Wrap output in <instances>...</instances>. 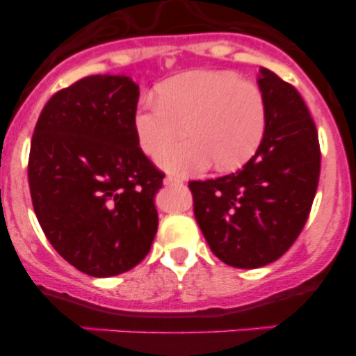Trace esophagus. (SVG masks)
Segmentation results:
<instances>
[{
  "label": "esophagus",
  "instance_id": "34e87169",
  "mask_svg": "<svg viewBox=\"0 0 356 356\" xmlns=\"http://www.w3.org/2000/svg\"><path fill=\"white\" fill-rule=\"evenodd\" d=\"M163 184L165 185H184V180H180V178H175V176H168V178L163 180Z\"/></svg>",
  "mask_w": 356,
  "mask_h": 356
}]
</instances>
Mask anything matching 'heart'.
I'll return each mask as SVG.
<instances>
[{
    "mask_svg": "<svg viewBox=\"0 0 356 356\" xmlns=\"http://www.w3.org/2000/svg\"><path fill=\"white\" fill-rule=\"evenodd\" d=\"M159 102H143L135 112V134L147 155L185 135L191 140L165 149L160 165L193 175L216 162L221 171L242 168L266 134V97L254 83L234 72L191 71L163 81Z\"/></svg>",
    "mask_w": 356,
    "mask_h": 356,
    "instance_id": "heart-1",
    "label": "heart"
}]
</instances>
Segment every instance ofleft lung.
<instances>
[{
	"mask_svg": "<svg viewBox=\"0 0 356 356\" xmlns=\"http://www.w3.org/2000/svg\"><path fill=\"white\" fill-rule=\"evenodd\" d=\"M266 134L250 162L193 180L194 216L217 259L238 269L275 262L300 237L321 172L317 128L294 85L262 69Z\"/></svg>",
	"mask_w": 356,
	"mask_h": 356,
	"instance_id": "obj_1",
	"label": "left lung"
}]
</instances>
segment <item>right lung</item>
Returning <instances> with one entry per match:
<instances>
[{
  "instance_id": "right-lung-1",
  "label": "right lung",
  "mask_w": 356,
  "mask_h": 356,
  "mask_svg": "<svg viewBox=\"0 0 356 356\" xmlns=\"http://www.w3.org/2000/svg\"><path fill=\"white\" fill-rule=\"evenodd\" d=\"M137 102L128 76H85L49 97L31 137L40 228L65 262L96 278L143 262L159 228L153 197L165 175L139 146Z\"/></svg>"
}]
</instances>
